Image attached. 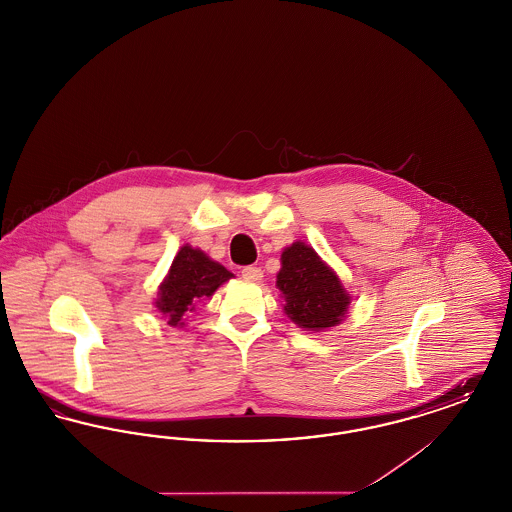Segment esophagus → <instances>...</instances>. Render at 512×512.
Masks as SVG:
<instances>
[{"instance_id": "34e87169", "label": "esophagus", "mask_w": 512, "mask_h": 512, "mask_svg": "<svg viewBox=\"0 0 512 512\" xmlns=\"http://www.w3.org/2000/svg\"><path fill=\"white\" fill-rule=\"evenodd\" d=\"M242 276H244V280H247V282L257 284V282L263 280V270L259 267H244L242 268Z\"/></svg>"}]
</instances>
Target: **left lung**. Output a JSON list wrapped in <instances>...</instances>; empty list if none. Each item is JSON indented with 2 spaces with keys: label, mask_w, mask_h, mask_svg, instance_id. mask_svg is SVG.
<instances>
[{
  "label": "left lung",
  "mask_w": 512,
  "mask_h": 512,
  "mask_svg": "<svg viewBox=\"0 0 512 512\" xmlns=\"http://www.w3.org/2000/svg\"><path fill=\"white\" fill-rule=\"evenodd\" d=\"M276 286L286 301L284 313L311 332L338 326L351 303L338 274L305 242H293L282 251Z\"/></svg>",
  "instance_id": "1"
}]
</instances>
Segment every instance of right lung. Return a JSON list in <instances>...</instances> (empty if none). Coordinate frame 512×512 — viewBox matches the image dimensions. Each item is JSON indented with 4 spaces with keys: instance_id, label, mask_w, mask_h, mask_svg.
<instances>
[{
    "instance_id": "right-lung-1",
    "label": "right lung",
    "mask_w": 512,
    "mask_h": 512,
    "mask_svg": "<svg viewBox=\"0 0 512 512\" xmlns=\"http://www.w3.org/2000/svg\"><path fill=\"white\" fill-rule=\"evenodd\" d=\"M234 274L201 249L182 245L172 261L169 274L159 286L155 307L171 326H184L197 303L209 299Z\"/></svg>"
}]
</instances>
